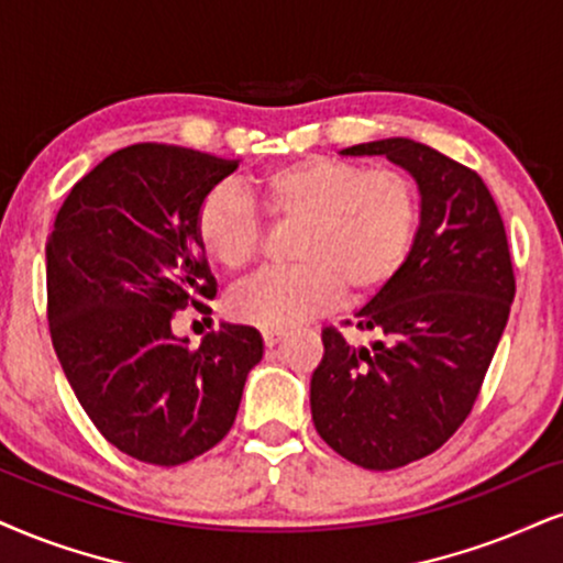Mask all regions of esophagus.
<instances>
[{
  "label": "esophagus",
  "instance_id": "1",
  "mask_svg": "<svg viewBox=\"0 0 563 563\" xmlns=\"http://www.w3.org/2000/svg\"><path fill=\"white\" fill-rule=\"evenodd\" d=\"M284 336H287V331H284V329H263V344H266V346L279 344Z\"/></svg>",
  "mask_w": 563,
  "mask_h": 563
}]
</instances>
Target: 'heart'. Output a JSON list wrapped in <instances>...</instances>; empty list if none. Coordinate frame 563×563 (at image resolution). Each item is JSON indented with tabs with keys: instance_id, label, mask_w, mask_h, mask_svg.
<instances>
[{
	"instance_id": "heart-1",
	"label": "heart",
	"mask_w": 563,
	"mask_h": 563,
	"mask_svg": "<svg viewBox=\"0 0 563 563\" xmlns=\"http://www.w3.org/2000/svg\"><path fill=\"white\" fill-rule=\"evenodd\" d=\"M247 205L232 187L208 190L192 217L203 255L238 274L258 255L263 217L295 224L292 266L263 271L227 297L234 321L289 329L344 295L363 302L384 292L405 266L420 227V192L405 172L365 169L331 156H305L250 177Z\"/></svg>"
}]
</instances>
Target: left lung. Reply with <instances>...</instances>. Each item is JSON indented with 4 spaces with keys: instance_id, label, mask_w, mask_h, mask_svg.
<instances>
[{
    "instance_id": "1",
    "label": "left lung",
    "mask_w": 563,
    "mask_h": 563,
    "mask_svg": "<svg viewBox=\"0 0 563 563\" xmlns=\"http://www.w3.org/2000/svg\"><path fill=\"white\" fill-rule=\"evenodd\" d=\"M342 154L405 166L420 187V229L394 282L357 313L355 325L376 342L355 346L334 325L323 329L310 409L344 460L397 470L441 449L473 412L509 321L515 263L475 169L409 137Z\"/></svg>"
}]
</instances>
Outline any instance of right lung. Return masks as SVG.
I'll return each instance as SVG.
<instances>
[{"mask_svg":"<svg viewBox=\"0 0 563 563\" xmlns=\"http://www.w3.org/2000/svg\"><path fill=\"white\" fill-rule=\"evenodd\" d=\"M238 169L192 148L135 143L75 183L46 242L52 344L99 433L133 460L177 467L224 439L263 339L221 323L198 350L172 334L217 295L192 217Z\"/></svg>","mask_w":563,"mask_h":563,"instance_id":"add662e5","label":"right lung"}]
</instances>
